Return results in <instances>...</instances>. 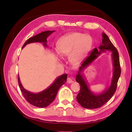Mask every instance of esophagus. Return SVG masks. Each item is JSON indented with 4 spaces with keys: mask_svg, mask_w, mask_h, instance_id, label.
Segmentation results:
<instances>
[{
    "mask_svg": "<svg viewBox=\"0 0 132 132\" xmlns=\"http://www.w3.org/2000/svg\"><path fill=\"white\" fill-rule=\"evenodd\" d=\"M67 82H68V83H71L73 82V81H72L71 78H68V80H67Z\"/></svg>",
    "mask_w": 132,
    "mask_h": 132,
    "instance_id": "34e87169",
    "label": "esophagus"
}]
</instances>
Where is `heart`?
<instances>
[{
	"mask_svg": "<svg viewBox=\"0 0 132 132\" xmlns=\"http://www.w3.org/2000/svg\"><path fill=\"white\" fill-rule=\"evenodd\" d=\"M92 44L87 35L74 32L62 38L57 43L58 54L61 57H68L72 63H78L85 58ZM57 58V55H55Z\"/></svg>",
	"mask_w": 132,
	"mask_h": 132,
	"instance_id": "1",
	"label": "heart"
}]
</instances>
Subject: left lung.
<instances>
[{"mask_svg":"<svg viewBox=\"0 0 132 132\" xmlns=\"http://www.w3.org/2000/svg\"><path fill=\"white\" fill-rule=\"evenodd\" d=\"M102 43L98 50L95 48L90 54L82 62L76 75V81L80 85V91L77 100L81 106L87 109H96L101 107L112 97L117 88V84L121 74L119 53L116 48L104 33L102 34ZM110 51L113 60V78L110 85L100 93H95L89 89L88 84L83 74V71L103 52Z\"/></svg>","mask_w":132,"mask_h":132,"instance_id":"1","label":"left lung"}]
</instances>
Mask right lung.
Masks as SVG:
<instances>
[{"label":"right lung","instance_id":"1","mask_svg":"<svg viewBox=\"0 0 132 132\" xmlns=\"http://www.w3.org/2000/svg\"><path fill=\"white\" fill-rule=\"evenodd\" d=\"M54 32H55V30H46L29 38L24 43L22 48H24L27 44L33 43H42L45 47H47V38ZM67 77V74L60 75L56 78L53 83L48 87L38 93H33L25 89L20 82L19 75H18V82L21 93L28 102L37 107L45 108L54 101L58 89L64 83L66 82Z\"/></svg>","mask_w":132,"mask_h":132}]
</instances>
